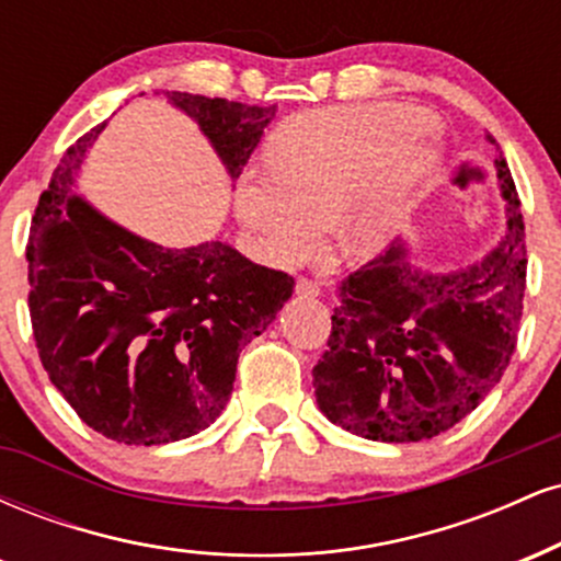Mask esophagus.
Returning a JSON list of instances; mask_svg holds the SVG:
<instances>
[{"label":"esophagus","instance_id":"1","mask_svg":"<svg viewBox=\"0 0 561 561\" xmlns=\"http://www.w3.org/2000/svg\"><path fill=\"white\" fill-rule=\"evenodd\" d=\"M295 289H298V295H306V298H317V295L321 293L319 282L308 279V276H298V285H295Z\"/></svg>","mask_w":561,"mask_h":561}]
</instances>
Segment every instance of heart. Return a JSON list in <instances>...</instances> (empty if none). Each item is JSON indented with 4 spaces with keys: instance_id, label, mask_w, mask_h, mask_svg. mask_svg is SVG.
<instances>
[{
    "instance_id": "obj_1",
    "label": "heart",
    "mask_w": 561,
    "mask_h": 561,
    "mask_svg": "<svg viewBox=\"0 0 561 561\" xmlns=\"http://www.w3.org/2000/svg\"><path fill=\"white\" fill-rule=\"evenodd\" d=\"M433 118L409 105L327 107L289 121L276 134L272 171H244L237 214L276 263L317 253L334 218L347 259L385 248L414 190L435 163Z\"/></svg>"
}]
</instances>
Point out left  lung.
Returning a JSON list of instances; mask_svg holds the SVG:
<instances>
[{
	"label": "left lung",
	"mask_w": 561,
	"mask_h": 561,
	"mask_svg": "<svg viewBox=\"0 0 561 561\" xmlns=\"http://www.w3.org/2000/svg\"><path fill=\"white\" fill-rule=\"evenodd\" d=\"M508 199L506 234L491 255L459 272L427 274L403 244L334 287L332 332L313 366L327 420L382 443L446 433L504 377L523 319L527 250L517 186L495 160Z\"/></svg>",
	"instance_id": "1"
}]
</instances>
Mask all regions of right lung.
Segmentation results:
<instances>
[{
  "label": "right lung",
  "instance_id": "1",
  "mask_svg": "<svg viewBox=\"0 0 561 561\" xmlns=\"http://www.w3.org/2000/svg\"><path fill=\"white\" fill-rule=\"evenodd\" d=\"M237 179L276 105L165 92ZM105 124L70 145L31 218L28 311L38 358L89 427L160 446L210 427L240 351L276 319L295 279L224 242L173 250L96 214L70 184Z\"/></svg>",
  "mask_w": 561,
  "mask_h": 561
}]
</instances>
